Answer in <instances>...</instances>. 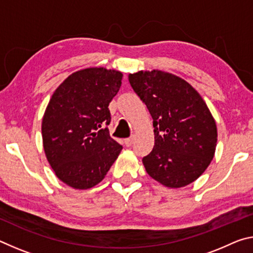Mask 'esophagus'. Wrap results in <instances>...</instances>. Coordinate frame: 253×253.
Segmentation results:
<instances>
[{"instance_id": "1", "label": "esophagus", "mask_w": 253, "mask_h": 253, "mask_svg": "<svg viewBox=\"0 0 253 253\" xmlns=\"http://www.w3.org/2000/svg\"><path fill=\"white\" fill-rule=\"evenodd\" d=\"M134 139H135L134 136L129 137V138H126V139H125V145H126V146H128V147L131 146V144L134 143Z\"/></svg>"}]
</instances>
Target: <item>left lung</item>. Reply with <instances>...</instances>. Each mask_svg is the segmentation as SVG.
I'll use <instances>...</instances> for the list:
<instances>
[{
    "label": "left lung",
    "instance_id": "obj_1",
    "mask_svg": "<svg viewBox=\"0 0 253 253\" xmlns=\"http://www.w3.org/2000/svg\"><path fill=\"white\" fill-rule=\"evenodd\" d=\"M131 88L153 118L155 144L143 158L147 174L166 187L186 186L208 169L215 153L216 124L200 93L169 72L129 74Z\"/></svg>",
    "mask_w": 253,
    "mask_h": 253
}]
</instances>
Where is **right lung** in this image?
<instances>
[{"instance_id":"right-lung-1","label":"right lung","mask_w":253,"mask_h":253,"mask_svg":"<svg viewBox=\"0 0 253 253\" xmlns=\"http://www.w3.org/2000/svg\"><path fill=\"white\" fill-rule=\"evenodd\" d=\"M121 71L92 67L71 74L55 89L42 118V140L57 177L76 190L105 178L123 146L109 135V102Z\"/></svg>"}]
</instances>
